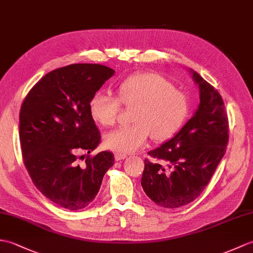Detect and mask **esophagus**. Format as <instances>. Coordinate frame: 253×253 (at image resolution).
Returning <instances> with one entry per match:
<instances>
[{
  "instance_id": "1",
  "label": "esophagus",
  "mask_w": 253,
  "mask_h": 253,
  "mask_svg": "<svg viewBox=\"0 0 253 253\" xmlns=\"http://www.w3.org/2000/svg\"><path fill=\"white\" fill-rule=\"evenodd\" d=\"M114 157H115V161H122V160H125L127 155L126 154H121V153H115Z\"/></svg>"
}]
</instances>
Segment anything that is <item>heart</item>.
<instances>
[{
  "label": "heart",
  "instance_id": "heart-1",
  "mask_svg": "<svg viewBox=\"0 0 253 253\" xmlns=\"http://www.w3.org/2000/svg\"><path fill=\"white\" fill-rule=\"evenodd\" d=\"M119 98L97 91L88 103L91 119L102 126L115 124L121 101L134 107L131 125L121 126L105 134L104 143L121 154L136 152L145 145L151 133L155 141H165L177 133L189 114V100L164 76L143 72L130 75L119 85Z\"/></svg>",
  "mask_w": 253,
  "mask_h": 253
}]
</instances>
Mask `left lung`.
<instances>
[{
  "label": "left lung",
  "instance_id": "left-lung-1",
  "mask_svg": "<svg viewBox=\"0 0 253 253\" xmlns=\"http://www.w3.org/2000/svg\"><path fill=\"white\" fill-rule=\"evenodd\" d=\"M199 87V105L192 119L173 138L149 155L165 162L144 161L141 185L156 205L173 209L190 204L207 186L224 156L228 142V119L218 90L191 70Z\"/></svg>",
  "mask_w": 253,
  "mask_h": 253
}]
</instances>
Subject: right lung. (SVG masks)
Segmentation results:
<instances>
[{"label": "right lung", "instance_id": "right-lung-1", "mask_svg": "<svg viewBox=\"0 0 253 253\" xmlns=\"http://www.w3.org/2000/svg\"><path fill=\"white\" fill-rule=\"evenodd\" d=\"M114 72L92 63L56 69L44 75L22 102L19 140L23 164L37 189L61 208L88 206L114 164L109 151L87 155L83 165L78 163L79 153H90L101 140L88 103Z\"/></svg>", "mask_w": 253, "mask_h": 253}]
</instances>
